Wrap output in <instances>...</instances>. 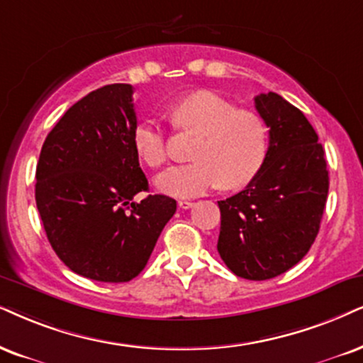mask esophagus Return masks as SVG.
<instances>
[{"label":"esophagus","mask_w":363,"mask_h":363,"mask_svg":"<svg viewBox=\"0 0 363 363\" xmlns=\"http://www.w3.org/2000/svg\"><path fill=\"white\" fill-rule=\"evenodd\" d=\"M192 204H194V203H192V201H187V199H181L177 203V206L181 209H189V208H192Z\"/></svg>","instance_id":"esophagus-1"}]
</instances>
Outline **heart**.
I'll use <instances>...</instances> for the list:
<instances>
[{"label": "heart", "instance_id": "obj_1", "mask_svg": "<svg viewBox=\"0 0 363 363\" xmlns=\"http://www.w3.org/2000/svg\"><path fill=\"white\" fill-rule=\"evenodd\" d=\"M174 127L201 134L194 162L169 167L155 179L164 194L191 197L221 184L224 189L246 186L263 164L268 134L253 112L238 110L213 91H197L171 110ZM135 152L150 167L167 160V137L154 118L137 123L132 134Z\"/></svg>", "mask_w": 363, "mask_h": 363}]
</instances>
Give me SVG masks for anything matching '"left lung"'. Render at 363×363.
Wrapping results in <instances>:
<instances>
[{
    "mask_svg": "<svg viewBox=\"0 0 363 363\" xmlns=\"http://www.w3.org/2000/svg\"><path fill=\"white\" fill-rule=\"evenodd\" d=\"M255 107L269 127L268 150L250 184L218 201V251L236 277L261 281L308 253L327 203L328 169L301 110L274 91L256 95Z\"/></svg>",
    "mask_w": 363,
    "mask_h": 363,
    "instance_id": "1",
    "label": "left lung"
}]
</instances>
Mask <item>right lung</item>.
<instances>
[{
    "label": "right lung",
    "instance_id": "right-lung-1",
    "mask_svg": "<svg viewBox=\"0 0 363 363\" xmlns=\"http://www.w3.org/2000/svg\"><path fill=\"white\" fill-rule=\"evenodd\" d=\"M128 84L105 85L63 113L43 142L35 199L53 251L73 273L125 283L145 268L176 213L149 191L132 144L137 125Z\"/></svg>",
    "mask_w": 363,
    "mask_h": 363
}]
</instances>
